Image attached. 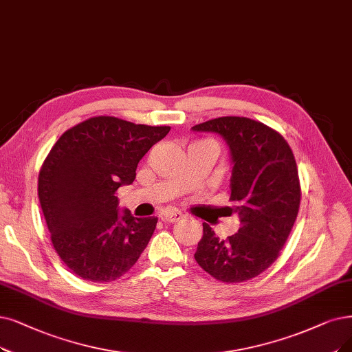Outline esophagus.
Here are the masks:
<instances>
[{
	"label": "esophagus",
	"instance_id": "1",
	"mask_svg": "<svg viewBox=\"0 0 352 352\" xmlns=\"http://www.w3.org/2000/svg\"><path fill=\"white\" fill-rule=\"evenodd\" d=\"M182 218H184V214L177 212V210H166V212L162 214V219L168 223H175V222L180 221Z\"/></svg>",
	"mask_w": 352,
	"mask_h": 352
}]
</instances>
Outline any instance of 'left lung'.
<instances>
[{
  "label": "left lung",
  "mask_w": 352,
  "mask_h": 352,
  "mask_svg": "<svg viewBox=\"0 0 352 352\" xmlns=\"http://www.w3.org/2000/svg\"><path fill=\"white\" fill-rule=\"evenodd\" d=\"M192 130L217 133L230 146L234 167L228 209L241 221L227 240L204 223L195 260L222 283L245 282L277 260L296 221L302 196L296 160L285 137L256 120L219 117Z\"/></svg>",
  "instance_id": "1"
}]
</instances>
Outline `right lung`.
I'll use <instances>...</instances> for the list:
<instances>
[{
  "mask_svg": "<svg viewBox=\"0 0 352 352\" xmlns=\"http://www.w3.org/2000/svg\"><path fill=\"white\" fill-rule=\"evenodd\" d=\"M170 131L98 116L66 130L38 173V199L53 248L94 283L114 282L137 263L157 218L118 214L117 190L135 179L144 154Z\"/></svg>",
  "mask_w": 352,
  "mask_h": 352,
  "instance_id": "right-lung-1",
  "label": "right lung"
}]
</instances>
